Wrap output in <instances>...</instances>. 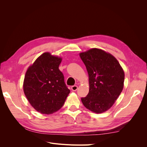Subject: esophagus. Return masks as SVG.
<instances>
[{"label": "esophagus", "instance_id": "obj_1", "mask_svg": "<svg viewBox=\"0 0 147 147\" xmlns=\"http://www.w3.org/2000/svg\"><path fill=\"white\" fill-rule=\"evenodd\" d=\"M71 89H72V90L73 91H76L78 89V86L77 85H74L71 87Z\"/></svg>", "mask_w": 147, "mask_h": 147}]
</instances>
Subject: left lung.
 Returning a JSON list of instances; mask_svg holds the SVG:
<instances>
[{"label":"left lung","instance_id":"left-lung-1","mask_svg":"<svg viewBox=\"0 0 147 147\" xmlns=\"http://www.w3.org/2000/svg\"><path fill=\"white\" fill-rule=\"evenodd\" d=\"M89 76L90 90L82 97L86 109L97 113L109 110L123 89L124 73L118 61L109 53L92 48L80 54Z\"/></svg>","mask_w":147,"mask_h":147}]
</instances>
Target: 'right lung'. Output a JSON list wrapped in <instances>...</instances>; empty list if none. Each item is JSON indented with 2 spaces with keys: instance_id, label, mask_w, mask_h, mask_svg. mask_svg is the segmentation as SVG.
Instances as JSON below:
<instances>
[{
  "instance_id": "obj_1",
  "label": "right lung",
  "mask_w": 147,
  "mask_h": 147,
  "mask_svg": "<svg viewBox=\"0 0 147 147\" xmlns=\"http://www.w3.org/2000/svg\"><path fill=\"white\" fill-rule=\"evenodd\" d=\"M61 57L44 53L26 73L23 90L30 105L37 112L51 114L63 106L70 93L59 69Z\"/></svg>"
}]
</instances>
